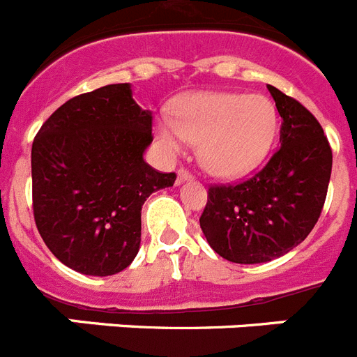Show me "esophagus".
I'll return each mask as SVG.
<instances>
[{"label":"esophagus","instance_id":"1","mask_svg":"<svg viewBox=\"0 0 357 357\" xmlns=\"http://www.w3.org/2000/svg\"><path fill=\"white\" fill-rule=\"evenodd\" d=\"M192 174L190 172H188V170H185V169H179L178 170V183H185V181H192Z\"/></svg>","mask_w":357,"mask_h":357}]
</instances>
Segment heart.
I'll return each instance as SVG.
<instances>
[{
    "instance_id": "1",
    "label": "heart",
    "mask_w": 357,
    "mask_h": 357,
    "mask_svg": "<svg viewBox=\"0 0 357 357\" xmlns=\"http://www.w3.org/2000/svg\"><path fill=\"white\" fill-rule=\"evenodd\" d=\"M156 136L169 154L199 144V161L217 178H241L266 160L278 129L277 107L264 95L194 93L160 114Z\"/></svg>"
}]
</instances>
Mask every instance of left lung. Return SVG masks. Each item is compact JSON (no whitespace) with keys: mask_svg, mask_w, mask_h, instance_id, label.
<instances>
[{"mask_svg":"<svg viewBox=\"0 0 357 357\" xmlns=\"http://www.w3.org/2000/svg\"><path fill=\"white\" fill-rule=\"evenodd\" d=\"M282 119L280 149L248 181L210 187L199 219L215 253L237 264L286 255L314 228L327 196L333 151L318 120L268 84Z\"/></svg>","mask_w":357,"mask_h":357,"instance_id":"1","label":"left lung"}]
</instances>
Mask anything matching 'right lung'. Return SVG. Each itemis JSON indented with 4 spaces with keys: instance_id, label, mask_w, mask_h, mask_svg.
I'll return each mask as SVG.
<instances>
[{
    "instance_id": "add662e5",
    "label": "right lung",
    "mask_w": 357,
    "mask_h": 357,
    "mask_svg": "<svg viewBox=\"0 0 357 357\" xmlns=\"http://www.w3.org/2000/svg\"><path fill=\"white\" fill-rule=\"evenodd\" d=\"M151 127L126 82L70 98L37 132L33 217L50 252L73 271L109 277L135 260L142 204L176 181L144 160Z\"/></svg>"
}]
</instances>
